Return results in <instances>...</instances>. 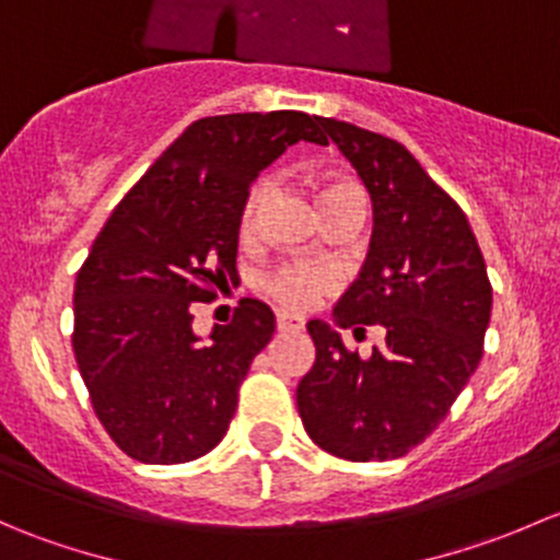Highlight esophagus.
<instances>
[{
    "label": "esophagus",
    "instance_id": "1",
    "mask_svg": "<svg viewBox=\"0 0 560 560\" xmlns=\"http://www.w3.org/2000/svg\"><path fill=\"white\" fill-rule=\"evenodd\" d=\"M276 330H279L281 336H292V332H303V322L298 319V316L279 314V316H276Z\"/></svg>",
    "mask_w": 560,
    "mask_h": 560
}]
</instances>
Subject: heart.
Here are the masks:
<instances>
[{
    "label": "heart",
    "mask_w": 560,
    "mask_h": 560,
    "mask_svg": "<svg viewBox=\"0 0 560 560\" xmlns=\"http://www.w3.org/2000/svg\"><path fill=\"white\" fill-rule=\"evenodd\" d=\"M349 195H360V189L354 184L343 178H325L316 186V197H319V208L332 206V202L343 200ZM268 197V180L257 178L248 186L244 202H241L238 213V233L241 238H248L257 230L259 211H262V202ZM259 287L268 298H273L279 306L292 308V312H306L319 301L322 292L327 290V276L322 270L308 268V265H281V268L270 270L259 279Z\"/></svg>",
    "instance_id": "obj_1"
}]
</instances>
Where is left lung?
I'll return each instance as SVG.
<instances>
[{
  "label": "left lung",
  "mask_w": 560,
  "mask_h": 560,
  "mask_svg": "<svg viewBox=\"0 0 560 560\" xmlns=\"http://www.w3.org/2000/svg\"><path fill=\"white\" fill-rule=\"evenodd\" d=\"M363 178L374 235L360 279L336 306L341 327L380 325L369 358L308 322L316 363L298 411L316 447L343 460H393L425 442L482 360L493 287L460 206L385 135L319 118Z\"/></svg>",
  "instance_id": "obj_1"
}]
</instances>
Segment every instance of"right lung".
I'll return each mask as SVG.
<instances>
[{"label":"right lung","instance_id":"obj_1","mask_svg":"<svg viewBox=\"0 0 560 560\" xmlns=\"http://www.w3.org/2000/svg\"><path fill=\"white\" fill-rule=\"evenodd\" d=\"M298 140L327 143L319 116L228 113L189 124L113 208L78 270V371L107 436L135 460L189 463L228 433L276 316L244 298L202 343L191 308L235 276L241 202Z\"/></svg>","mask_w":560,"mask_h":560}]
</instances>
